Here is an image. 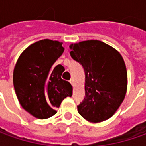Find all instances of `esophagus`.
Returning <instances> with one entry per match:
<instances>
[{"instance_id": "34e87169", "label": "esophagus", "mask_w": 146, "mask_h": 146, "mask_svg": "<svg viewBox=\"0 0 146 146\" xmlns=\"http://www.w3.org/2000/svg\"><path fill=\"white\" fill-rule=\"evenodd\" d=\"M70 83L72 84V85H74V80H73V79H71V80H70Z\"/></svg>"}]
</instances>
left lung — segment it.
I'll return each mask as SVG.
<instances>
[{
    "mask_svg": "<svg viewBox=\"0 0 146 146\" xmlns=\"http://www.w3.org/2000/svg\"><path fill=\"white\" fill-rule=\"evenodd\" d=\"M70 56L85 72V98L78 112L91 123L115 115L124 100L127 88L126 65L122 55L106 43L92 40L70 45Z\"/></svg>",
    "mask_w": 146,
    "mask_h": 146,
    "instance_id": "1",
    "label": "left lung"
}]
</instances>
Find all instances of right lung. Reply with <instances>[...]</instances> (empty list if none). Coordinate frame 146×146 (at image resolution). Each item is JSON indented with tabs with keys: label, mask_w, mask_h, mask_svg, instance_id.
<instances>
[{
	"label": "right lung",
	"mask_w": 146,
	"mask_h": 146,
	"mask_svg": "<svg viewBox=\"0 0 146 146\" xmlns=\"http://www.w3.org/2000/svg\"><path fill=\"white\" fill-rule=\"evenodd\" d=\"M63 51L62 42L41 40L26 48L15 64V93L22 107L35 118L52 117L63 99L72 96L71 84L61 78L64 67L52 68Z\"/></svg>",
	"instance_id": "add662e5"
}]
</instances>
